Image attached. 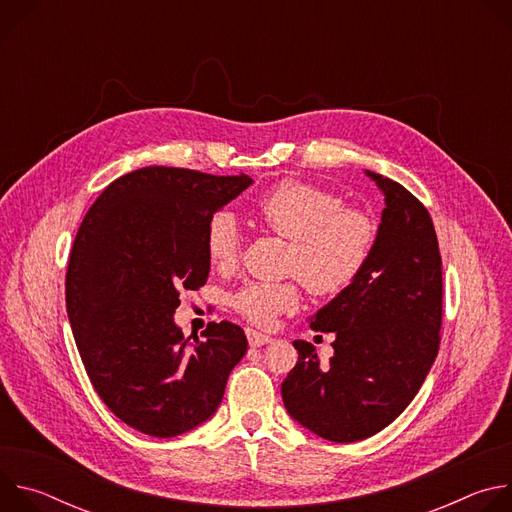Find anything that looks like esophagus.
Listing matches in <instances>:
<instances>
[{
	"label": "esophagus",
	"instance_id": "1",
	"mask_svg": "<svg viewBox=\"0 0 512 512\" xmlns=\"http://www.w3.org/2000/svg\"><path fill=\"white\" fill-rule=\"evenodd\" d=\"M247 340H249V346L257 348V346H263V344H269L271 342V336L263 334V332H257L253 328H247Z\"/></svg>",
	"mask_w": 512,
	"mask_h": 512
}]
</instances>
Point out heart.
<instances>
[{
    "label": "heart",
    "instance_id": "heart-1",
    "mask_svg": "<svg viewBox=\"0 0 512 512\" xmlns=\"http://www.w3.org/2000/svg\"><path fill=\"white\" fill-rule=\"evenodd\" d=\"M257 221L291 241L287 271L314 296L332 298L356 283L367 269L377 241L375 218L320 186L283 180L253 202ZM241 229L229 212H214L206 223V255L214 267L235 265ZM233 308L257 326H269L300 306V281H249L231 296Z\"/></svg>",
    "mask_w": 512,
    "mask_h": 512
}]
</instances>
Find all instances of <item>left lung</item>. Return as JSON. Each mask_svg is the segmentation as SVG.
<instances>
[{
	"label": "left lung",
	"mask_w": 512,
	"mask_h": 512,
	"mask_svg": "<svg viewBox=\"0 0 512 512\" xmlns=\"http://www.w3.org/2000/svg\"><path fill=\"white\" fill-rule=\"evenodd\" d=\"M369 176L387 204L375 253L310 324L336 334L330 367L310 342L296 340L298 362L281 383L289 415L338 444L393 423L421 389L442 340V255L431 216L399 182Z\"/></svg>",
	"instance_id": "1"
}]
</instances>
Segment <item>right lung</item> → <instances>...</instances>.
Masks as SVG:
<instances>
[{
    "label": "right lung",
    "instance_id": "right-lung-1",
    "mask_svg": "<svg viewBox=\"0 0 512 512\" xmlns=\"http://www.w3.org/2000/svg\"><path fill=\"white\" fill-rule=\"evenodd\" d=\"M251 178L148 166L113 180L85 214L66 269V312L103 403L133 429L174 437L221 405L247 352L241 326L184 338L182 291L208 279V218Z\"/></svg>",
    "mask_w": 512,
    "mask_h": 512
}]
</instances>
